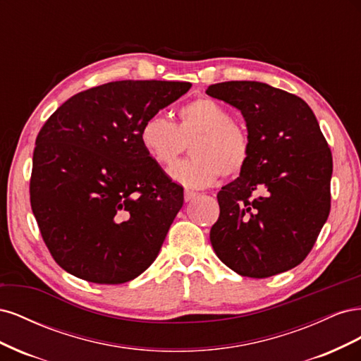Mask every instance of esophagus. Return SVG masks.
<instances>
[{
	"label": "esophagus",
	"instance_id": "34e87169",
	"mask_svg": "<svg viewBox=\"0 0 361 361\" xmlns=\"http://www.w3.org/2000/svg\"><path fill=\"white\" fill-rule=\"evenodd\" d=\"M194 197H197V192H195V191H191V190H185V191H183V199H185V202H190V200H192Z\"/></svg>",
	"mask_w": 361,
	"mask_h": 361
}]
</instances>
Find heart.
<instances>
[{
	"instance_id": "b5f03b06",
	"label": "heart",
	"mask_w": 361,
	"mask_h": 361,
	"mask_svg": "<svg viewBox=\"0 0 361 361\" xmlns=\"http://www.w3.org/2000/svg\"><path fill=\"white\" fill-rule=\"evenodd\" d=\"M140 145L158 166H170L190 143L192 158L174 164L169 176L191 188L212 185L220 174L233 178L251 157L247 129L232 120V114L216 101L200 97L183 105L173 123L166 116H149L140 126Z\"/></svg>"
}]
</instances>
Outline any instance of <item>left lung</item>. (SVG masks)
Returning a JSON list of instances; mask_svg holds the SVG:
<instances>
[{
    "label": "left lung",
    "instance_id": "8db88e82",
    "mask_svg": "<svg viewBox=\"0 0 361 361\" xmlns=\"http://www.w3.org/2000/svg\"><path fill=\"white\" fill-rule=\"evenodd\" d=\"M206 93L243 113L251 157L216 194L215 255L239 276L267 279L307 257L330 214L331 150L301 97L257 81H227Z\"/></svg>",
    "mask_w": 361,
    "mask_h": 361
}]
</instances>
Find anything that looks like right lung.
Instances as JSON below:
<instances>
[{"label":"right lung","mask_w":361,"mask_h":361,"mask_svg":"<svg viewBox=\"0 0 361 361\" xmlns=\"http://www.w3.org/2000/svg\"><path fill=\"white\" fill-rule=\"evenodd\" d=\"M190 89L180 81L106 82L72 96L42 126L31 209L51 256L69 274L120 285L154 264L183 188L146 155L138 133Z\"/></svg>","instance_id":"1"}]
</instances>
